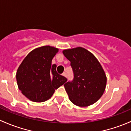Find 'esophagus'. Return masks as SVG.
Masks as SVG:
<instances>
[{
	"label": "esophagus",
	"mask_w": 131,
	"mask_h": 131,
	"mask_svg": "<svg viewBox=\"0 0 131 131\" xmlns=\"http://www.w3.org/2000/svg\"><path fill=\"white\" fill-rule=\"evenodd\" d=\"M62 75H63V76L64 77H67V73H66L65 72L63 73V74H62Z\"/></svg>",
	"instance_id": "1"
}]
</instances>
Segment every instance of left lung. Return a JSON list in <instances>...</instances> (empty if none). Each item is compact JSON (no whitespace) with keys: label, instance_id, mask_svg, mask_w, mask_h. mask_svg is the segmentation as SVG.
Masks as SVG:
<instances>
[{"label":"left lung","instance_id":"1","mask_svg":"<svg viewBox=\"0 0 131 131\" xmlns=\"http://www.w3.org/2000/svg\"><path fill=\"white\" fill-rule=\"evenodd\" d=\"M63 54L71 62L74 73L72 82L64 85L70 101L78 107L95 104L105 90L107 77L95 56L85 48L64 49Z\"/></svg>","mask_w":131,"mask_h":131}]
</instances>
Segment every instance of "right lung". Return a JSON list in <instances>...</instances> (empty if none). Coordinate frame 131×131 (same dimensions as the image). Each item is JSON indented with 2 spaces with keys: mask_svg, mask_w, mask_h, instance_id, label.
I'll return each instance as SVG.
<instances>
[{
  "mask_svg": "<svg viewBox=\"0 0 131 131\" xmlns=\"http://www.w3.org/2000/svg\"><path fill=\"white\" fill-rule=\"evenodd\" d=\"M58 48L43 46L31 51L19 65L16 80L19 89L27 99L34 102H42L52 97L56 89L67 81L51 65Z\"/></svg>",
  "mask_w": 131,
  "mask_h": 131,
  "instance_id": "1",
  "label": "right lung"
}]
</instances>
